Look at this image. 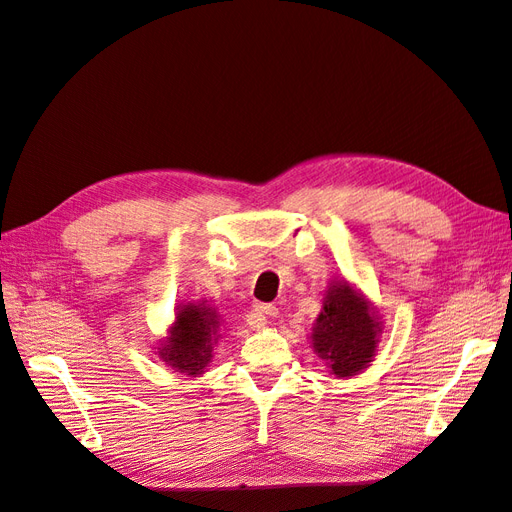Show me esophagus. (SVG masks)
Wrapping results in <instances>:
<instances>
[{"label":"esophagus","mask_w":512,"mask_h":512,"mask_svg":"<svg viewBox=\"0 0 512 512\" xmlns=\"http://www.w3.org/2000/svg\"><path fill=\"white\" fill-rule=\"evenodd\" d=\"M276 315H278V308L276 306H272V304H257L253 308V315L249 319V325L253 329H261L263 325H266L268 317H276Z\"/></svg>","instance_id":"34e87169"}]
</instances>
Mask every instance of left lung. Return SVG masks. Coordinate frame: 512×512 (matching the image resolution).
I'll use <instances>...</instances> for the list:
<instances>
[{"mask_svg":"<svg viewBox=\"0 0 512 512\" xmlns=\"http://www.w3.org/2000/svg\"><path fill=\"white\" fill-rule=\"evenodd\" d=\"M381 334L383 321L372 302L349 280L334 278L310 332V346L329 374L344 381L364 372L374 361Z\"/></svg>","mask_w":512,"mask_h":512,"instance_id":"1","label":"left lung"}]
</instances>
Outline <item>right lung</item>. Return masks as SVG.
<instances>
[{
  "label": "right lung",
  "mask_w": 512,
  "mask_h": 512,
  "mask_svg": "<svg viewBox=\"0 0 512 512\" xmlns=\"http://www.w3.org/2000/svg\"><path fill=\"white\" fill-rule=\"evenodd\" d=\"M221 338V315L208 300L185 302L174 312V321L168 327L155 355L172 372L185 376H202L212 361L214 344Z\"/></svg>",
  "instance_id": "right-lung-1"
}]
</instances>
